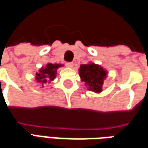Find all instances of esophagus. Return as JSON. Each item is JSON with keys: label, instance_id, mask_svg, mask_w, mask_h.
I'll return each mask as SVG.
<instances>
[{"label": "esophagus", "instance_id": "34e87169", "mask_svg": "<svg viewBox=\"0 0 148 148\" xmlns=\"http://www.w3.org/2000/svg\"><path fill=\"white\" fill-rule=\"evenodd\" d=\"M66 67H69V68H72L73 66H74V62H66Z\"/></svg>", "mask_w": 148, "mask_h": 148}]
</instances>
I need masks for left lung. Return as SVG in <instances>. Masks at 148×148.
<instances>
[{
	"instance_id": "1",
	"label": "left lung",
	"mask_w": 148,
	"mask_h": 148,
	"mask_svg": "<svg viewBox=\"0 0 148 148\" xmlns=\"http://www.w3.org/2000/svg\"><path fill=\"white\" fill-rule=\"evenodd\" d=\"M79 76L88 90L99 93L102 91L104 81L107 77L108 72L98 64L90 62L82 64L78 70Z\"/></svg>"
}]
</instances>
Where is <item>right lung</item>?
Here are the masks:
<instances>
[{"instance_id":"right-lung-1","label":"right lung","mask_w":148,"mask_h":148,"mask_svg":"<svg viewBox=\"0 0 148 148\" xmlns=\"http://www.w3.org/2000/svg\"><path fill=\"white\" fill-rule=\"evenodd\" d=\"M62 64H52L47 63L45 67L39 69V72L36 74V80L37 82L41 84V86H44L46 83H51V82L55 80L57 74V70L62 66Z\"/></svg>"}]
</instances>
